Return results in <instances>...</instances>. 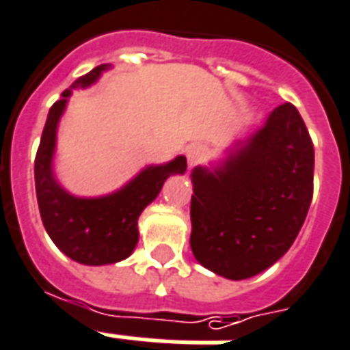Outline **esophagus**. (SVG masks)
<instances>
[{"label": "esophagus", "instance_id": "obj_1", "mask_svg": "<svg viewBox=\"0 0 350 350\" xmlns=\"http://www.w3.org/2000/svg\"><path fill=\"white\" fill-rule=\"evenodd\" d=\"M207 157V148L204 145H191L187 148V161L189 167H196Z\"/></svg>", "mask_w": 350, "mask_h": 350}]
</instances>
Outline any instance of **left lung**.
Listing matches in <instances>:
<instances>
[{"mask_svg":"<svg viewBox=\"0 0 350 350\" xmlns=\"http://www.w3.org/2000/svg\"><path fill=\"white\" fill-rule=\"evenodd\" d=\"M191 250L231 281L275 264L299 234L314 193V145L293 104L237 141L213 169L193 170Z\"/></svg>","mask_w":350,"mask_h":350,"instance_id":"obj_1","label":"left lung"}]
</instances>
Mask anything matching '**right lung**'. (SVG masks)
Here are the masks:
<instances>
[{
    "instance_id": "right-lung-1",
    "label": "right lung",
    "mask_w": 350,
    "mask_h": 350,
    "mask_svg": "<svg viewBox=\"0 0 350 350\" xmlns=\"http://www.w3.org/2000/svg\"><path fill=\"white\" fill-rule=\"evenodd\" d=\"M110 64H103L80 77L51 106L34 159V183L40 217L51 240L64 255L86 266L116 264L132 255L139 240L137 220L161 191L165 180L187 170L185 156L165 165H150L119 191L97 198H80L58 183L53 159L57 150V130L71 93L95 84Z\"/></svg>"
}]
</instances>
